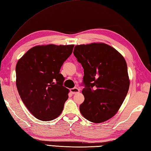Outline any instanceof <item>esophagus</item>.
<instances>
[{"label": "esophagus", "instance_id": "esophagus-1", "mask_svg": "<svg viewBox=\"0 0 151 151\" xmlns=\"http://www.w3.org/2000/svg\"><path fill=\"white\" fill-rule=\"evenodd\" d=\"M70 92H71L73 94H76V93H78L80 92V90L77 88H71V89L70 90Z\"/></svg>", "mask_w": 151, "mask_h": 151}]
</instances>
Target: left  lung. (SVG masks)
Returning a JSON list of instances; mask_svg holds the SVG:
<instances>
[{
  "label": "left lung",
  "mask_w": 151,
  "mask_h": 151,
  "mask_svg": "<svg viewBox=\"0 0 151 151\" xmlns=\"http://www.w3.org/2000/svg\"><path fill=\"white\" fill-rule=\"evenodd\" d=\"M73 54L84 69L80 111L86 119L101 123L119 111L128 93L129 79L125 59L107 44L76 45Z\"/></svg>",
  "instance_id": "8db88e82"
}]
</instances>
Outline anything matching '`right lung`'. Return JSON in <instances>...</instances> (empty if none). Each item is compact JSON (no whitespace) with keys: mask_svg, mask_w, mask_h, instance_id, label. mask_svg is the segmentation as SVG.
I'll return each mask as SVG.
<instances>
[{"mask_svg":"<svg viewBox=\"0 0 151 151\" xmlns=\"http://www.w3.org/2000/svg\"><path fill=\"white\" fill-rule=\"evenodd\" d=\"M71 45H38L29 49L16 67L21 99L37 119L50 121L62 113L69 89L63 86L60 69L71 55Z\"/></svg>","mask_w":151,"mask_h":151,"instance_id":"obj_1","label":"right lung"}]
</instances>
